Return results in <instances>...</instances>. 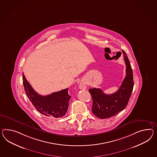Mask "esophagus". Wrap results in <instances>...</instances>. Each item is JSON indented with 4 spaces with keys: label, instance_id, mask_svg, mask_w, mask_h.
I'll return each mask as SVG.
<instances>
[{
    "label": "esophagus",
    "instance_id": "esophagus-1",
    "mask_svg": "<svg viewBox=\"0 0 157 157\" xmlns=\"http://www.w3.org/2000/svg\"><path fill=\"white\" fill-rule=\"evenodd\" d=\"M87 88L86 84L85 83V82L84 81H81L80 84H79V88L80 89H86Z\"/></svg>",
    "mask_w": 157,
    "mask_h": 157
}]
</instances>
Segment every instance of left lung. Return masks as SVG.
<instances>
[{"label":"left lung","mask_w":157,"mask_h":157,"mask_svg":"<svg viewBox=\"0 0 157 157\" xmlns=\"http://www.w3.org/2000/svg\"><path fill=\"white\" fill-rule=\"evenodd\" d=\"M124 60L126 67V76L120 88L111 94H106L99 88L90 89L89 92L92 98V111L96 116L105 119L114 116L127 106L134 86L133 71L128 57L124 51Z\"/></svg>","instance_id":"obj_1"}]
</instances>
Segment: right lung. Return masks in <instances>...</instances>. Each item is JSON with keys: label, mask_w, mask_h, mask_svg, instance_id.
<instances>
[{"label": "right lung", "mask_w": 157, "mask_h": 157, "mask_svg": "<svg viewBox=\"0 0 157 157\" xmlns=\"http://www.w3.org/2000/svg\"><path fill=\"white\" fill-rule=\"evenodd\" d=\"M24 90L26 94L36 110L45 116L61 118L64 116L68 108L71 96L68 88L52 93L47 96L39 94L32 88L23 73Z\"/></svg>", "instance_id": "1"}]
</instances>
